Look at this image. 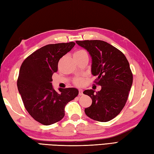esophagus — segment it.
<instances>
[{"mask_svg": "<svg viewBox=\"0 0 154 154\" xmlns=\"http://www.w3.org/2000/svg\"><path fill=\"white\" fill-rule=\"evenodd\" d=\"M83 95V90L82 89H79V96Z\"/></svg>", "mask_w": 154, "mask_h": 154, "instance_id": "34e87169", "label": "esophagus"}]
</instances>
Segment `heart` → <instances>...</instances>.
<instances>
[{"instance_id": "1", "label": "heart", "mask_w": 154, "mask_h": 154, "mask_svg": "<svg viewBox=\"0 0 154 154\" xmlns=\"http://www.w3.org/2000/svg\"><path fill=\"white\" fill-rule=\"evenodd\" d=\"M84 54H87V52L85 51H84V50H78V51L74 52V56H81ZM83 78H78L75 79L74 84L77 86H81L83 84Z\"/></svg>"}]
</instances>
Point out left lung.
I'll use <instances>...</instances> for the list:
<instances>
[{"instance_id":"left-lung-1","label":"left lung","mask_w":154,"mask_h":154,"mask_svg":"<svg viewBox=\"0 0 154 154\" xmlns=\"http://www.w3.org/2000/svg\"><path fill=\"white\" fill-rule=\"evenodd\" d=\"M92 57L91 71L97 76L95 83L102 89L83 92L92 100L85 114L92 120L106 122L112 120L124 108L133 82V74L125 55L114 46L99 40L76 41Z\"/></svg>"}]
</instances>
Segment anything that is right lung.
Returning a JSON list of instances; mask_svg holds the SVG:
<instances>
[{
	"instance_id": "add662e5",
	"label": "right lung",
	"mask_w": 154,
	"mask_h": 154,
	"mask_svg": "<svg viewBox=\"0 0 154 154\" xmlns=\"http://www.w3.org/2000/svg\"><path fill=\"white\" fill-rule=\"evenodd\" d=\"M75 45L74 42L48 45L37 50L22 64L17 87L25 108L36 121L51 125L64 118L67 103L78 95L74 88H53L52 74L59 60Z\"/></svg>"
}]
</instances>
